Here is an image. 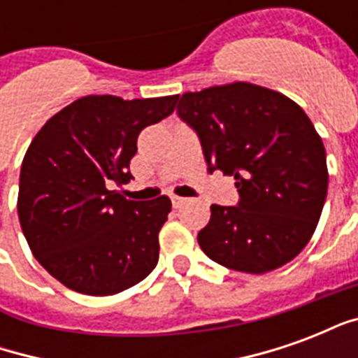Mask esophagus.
I'll use <instances>...</instances> for the list:
<instances>
[{
	"mask_svg": "<svg viewBox=\"0 0 358 358\" xmlns=\"http://www.w3.org/2000/svg\"><path fill=\"white\" fill-rule=\"evenodd\" d=\"M171 201H172V205H174V207L178 209V207H182V205H186L187 199H186V197H178V195H172Z\"/></svg>",
	"mask_w": 358,
	"mask_h": 358,
	"instance_id": "obj_1",
	"label": "esophagus"
}]
</instances>
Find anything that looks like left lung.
Wrapping results in <instances>:
<instances>
[{
	"label": "left lung",
	"mask_w": 358,
	"mask_h": 358,
	"mask_svg": "<svg viewBox=\"0 0 358 358\" xmlns=\"http://www.w3.org/2000/svg\"><path fill=\"white\" fill-rule=\"evenodd\" d=\"M178 117L201 141L209 172L236 178L240 201L210 205L197 234L226 268L264 274L299 255L328 194L326 149L299 105L249 82L187 92Z\"/></svg>",
	"instance_id": "8db88e82"
}]
</instances>
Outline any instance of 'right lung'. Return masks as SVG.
I'll use <instances>...</instances> for the list:
<instances>
[{
    "instance_id": "right-lung-1",
    "label": "right lung",
    "mask_w": 358,
    "mask_h": 358,
    "mask_svg": "<svg viewBox=\"0 0 358 358\" xmlns=\"http://www.w3.org/2000/svg\"><path fill=\"white\" fill-rule=\"evenodd\" d=\"M176 99L86 95L36 134L20 166V228L38 263L66 287L113 295L157 266L171 199L130 201L115 186L132 178L141 130L169 117Z\"/></svg>"
}]
</instances>
